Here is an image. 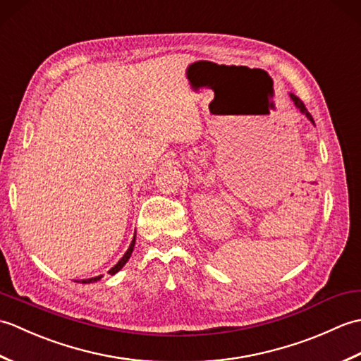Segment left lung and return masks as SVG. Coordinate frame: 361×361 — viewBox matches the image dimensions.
<instances>
[{
  "label": "left lung",
  "instance_id": "obj_1",
  "mask_svg": "<svg viewBox=\"0 0 361 361\" xmlns=\"http://www.w3.org/2000/svg\"><path fill=\"white\" fill-rule=\"evenodd\" d=\"M290 99H291V101H293V104H295V106H296V109L299 110V111H301L302 114H304V116L305 118H307L310 122H312V124L313 126H315V121H313V118H312V114L307 111V109H305V105L302 104V101H301V99H299L298 96H295L293 93H290Z\"/></svg>",
  "mask_w": 361,
  "mask_h": 361
}]
</instances>
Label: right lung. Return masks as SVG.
Masks as SVG:
<instances>
[{"mask_svg": "<svg viewBox=\"0 0 361 361\" xmlns=\"http://www.w3.org/2000/svg\"><path fill=\"white\" fill-rule=\"evenodd\" d=\"M135 242H136V235H133V240H132V243H130V247H128V250L126 251V255L119 259V262H118L116 265H114V267L111 268V270H109V273H110V274H116V273L121 270V268L127 264V260L130 259V256H132V252H133ZM101 278H102V274H101V276H94V278H88V279L75 281V282H80V283H93V282H97V281L101 279Z\"/></svg>", "mask_w": 361, "mask_h": 361, "instance_id": "right-lung-1", "label": "right lung"}]
</instances>
